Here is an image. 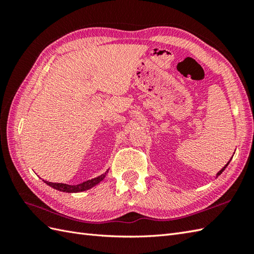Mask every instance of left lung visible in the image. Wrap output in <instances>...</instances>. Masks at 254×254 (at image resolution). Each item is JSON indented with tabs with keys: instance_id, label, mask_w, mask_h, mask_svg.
<instances>
[{
	"instance_id": "1",
	"label": "left lung",
	"mask_w": 254,
	"mask_h": 254,
	"mask_svg": "<svg viewBox=\"0 0 254 254\" xmlns=\"http://www.w3.org/2000/svg\"><path fill=\"white\" fill-rule=\"evenodd\" d=\"M228 164H229V161H228V163H227V164H226V166H225V167H223V169H222V170H219V171L217 172V175H216V178H217V177H218V176H219L220 174H222V172H223V171H224V170L226 169V167H227V166H228Z\"/></svg>"
}]
</instances>
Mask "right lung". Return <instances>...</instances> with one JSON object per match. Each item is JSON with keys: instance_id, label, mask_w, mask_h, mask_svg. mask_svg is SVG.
Here are the masks:
<instances>
[{"instance_id": "right-lung-1", "label": "right lung", "mask_w": 254, "mask_h": 254, "mask_svg": "<svg viewBox=\"0 0 254 254\" xmlns=\"http://www.w3.org/2000/svg\"><path fill=\"white\" fill-rule=\"evenodd\" d=\"M107 172L100 175L99 177L94 178V179L87 180V181L79 183V185H76V186H69V185H66V183H53V182L45 181V180L44 181H45V183H47L48 186H50L51 188L56 189V190H58V191L67 192V193H77V192H83L86 190H89V189L98 185V183H100L102 180H104V178L106 177Z\"/></svg>"}]
</instances>
